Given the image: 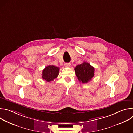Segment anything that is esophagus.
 <instances>
[{"instance_id":"1","label":"esophagus","mask_w":133,"mask_h":133,"mask_svg":"<svg viewBox=\"0 0 133 133\" xmlns=\"http://www.w3.org/2000/svg\"><path fill=\"white\" fill-rule=\"evenodd\" d=\"M65 66L66 67H69L70 66V65L69 63H65Z\"/></svg>"}]
</instances>
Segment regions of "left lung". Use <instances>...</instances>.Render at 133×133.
<instances>
[{"instance_id":"obj_1","label":"left lung","mask_w":133,"mask_h":133,"mask_svg":"<svg viewBox=\"0 0 133 133\" xmlns=\"http://www.w3.org/2000/svg\"><path fill=\"white\" fill-rule=\"evenodd\" d=\"M74 69L78 79L83 83H87L94 76V68L85 62L76 66Z\"/></svg>"}]
</instances>
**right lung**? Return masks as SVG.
I'll return each instance as SVG.
<instances>
[{"label": "right lung", "instance_id": "add662e5", "mask_svg": "<svg viewBox=\"0 0 133 133\" xmlns=\"http://www.w3.org/2000/svg\"><path fill=\"white\" fill-rule=\"evenodd\" d=\"M59 68L53 65H49L43 69L42 72V78L48 82L52 81L57 77L59 75Z\"/></svg>", "mask_w": 133, "mask_h": 133}]
</instances>
